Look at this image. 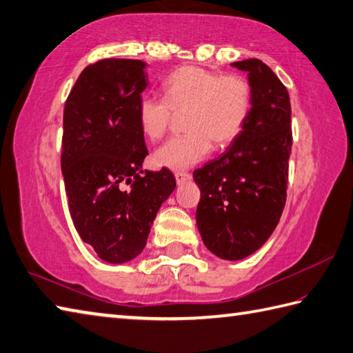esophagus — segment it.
I'll list each match as a JSON object with an SVG mask.
<instances>
[{"label": "esophagus", "instance_id": "1", "mask_svg": "<svg viewBox=\"0 0 353 353\" xmlns=\"http://www.w3.org/2000/svg\"><path fill=\"white\" fill-rule=\"evenodd\" d=\"M176 182L179 183V185H182V183H185V182H188V181H191V174L190 172H183V171H179V172H176Z\"/></svg>", "mask_w": 353, "mask_h": 353}]
</instances>
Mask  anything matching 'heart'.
<instances>
[{
  "instance_id": "b5f03b06",
  "label": "heart",
  "mask_w": 353,
  "mask_h": 353,
  "mask_svg": "<svg viewBox=\"0 0 353 353\" xmlns=\"http://www.w3.org/2000/svg\"><path fill=\"white\" fill-rule=\"evenodd\" d=\"M165 99L145 96L137 119L143 136L162 139L177 116L183 136L172 137L153 154L154 165L186 170L210 154L212 142L223 148L241 133L252 105L251 85L239 74H222L200 67H181L163 82Z\"/></svg>"
}]
</instances>
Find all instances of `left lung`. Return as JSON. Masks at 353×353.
Returning a JSON list of instances; mask_svg holds the SVG:
<instances>
[{"mask_svg":"<svg viewBox=\"0 0 353 353\" xmlns=\"http://www.w3.org/2000/svg\"><path fill=\"white\" fill-rule=\"evenodd\" d=\"M231 65L248 73L250 116L231 147L192 176L200 237L214 255L236 261L260 250L280 222L292 130L289 93L277 74L260 59Z\"/></svg>","mask_w":353,"mask_h":353,"instance_id":"1","label":"left lung"}]
</instances>
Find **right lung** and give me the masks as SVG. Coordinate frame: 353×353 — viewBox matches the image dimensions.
Segmentation results:
<instances>
[{
    "label": "right lung",
    "instance_id": "right-lung-1",
    "mask_svg": "<svg viewBox=\"0 0 353 353\" xmlns=\"http://www.w3.org/2000/svg\"><path fill=\"white\" fill-rule=\"evenodd\" d=\"M145 67L139 59L85 67L64 108L61 168L73 225L114 265L143 251L159 208L176 188L170 170L142 171L148 150L137 110L148 85Z\"/></svg>",
    "mask_w": 353,
    "mask_h": 353
}]
</instances>
